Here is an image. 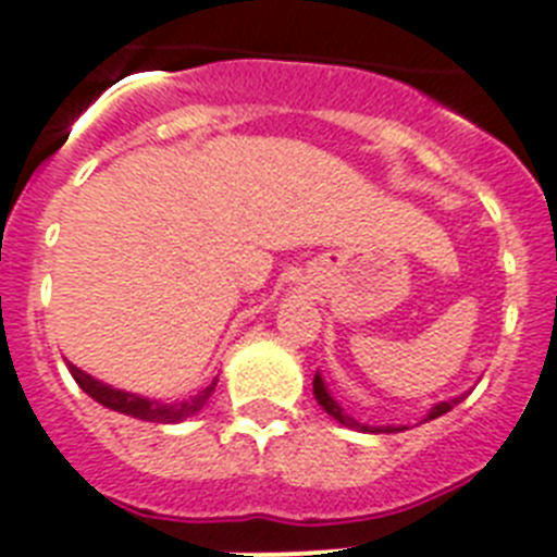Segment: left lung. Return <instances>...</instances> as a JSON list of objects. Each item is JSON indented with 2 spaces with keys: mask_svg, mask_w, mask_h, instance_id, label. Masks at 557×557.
<instances>
[{
  "mask_svg": "<svg viewBox=\"0 0 557 557\" xmlns=\"http://www.w3.org/2000/svg\"><path fill=\"white\" fill-rule=\"evenodd\" d=\"M312 387H314V398H318V405H321L323 410H326V413L332 416V419H338L341 424H347V428H356V431H370L367 424H361V422H358V419H352V416H349L347 410H344V407H341L338 401L332 398V393H330V389H326V384H323L321 375H314ZM462 398H466V396L448 398V401H440V405H433L431 413L424 416V422H431V419H436V416H445V413H448V410H454V405H459ZM398 431H405V428H393V424H387V428H384V433H398Z\"/></svg>",
  "mask_w": 557,
  "mask_h": 557,
  "instance_id": "8db88e82",
  "label": "left lung"
}]
</instances>
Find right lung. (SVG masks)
<instances>
[{
  "instance_id": "obj_1",
  "label": "right lung",
  "mask_w": 557,
  "mask_h": 557,
  "mask_svg": "<svg viewBox=\"0 0 557 557\" xmlns=\"http://www.w3.org/2000/svg\"><path fill=\"white\" fill-rule=\"evenodd\" d=\"M69 372H72V379L81 384L83 393H89L95 401H100V405L109 407V410H117V413L133 416V419H144V422L159 424L185 422L193 413H199L201 407H205V401L210 398V393H213V387H216V381H210L208 387L201 389V393H196L193 398H187V401H170V405H164V401H150V398L135 396V393H124V389L109 387L103 381L91 379L89 372H83L81 367L69 364Z\"/></svg>"
}]
</instances>
